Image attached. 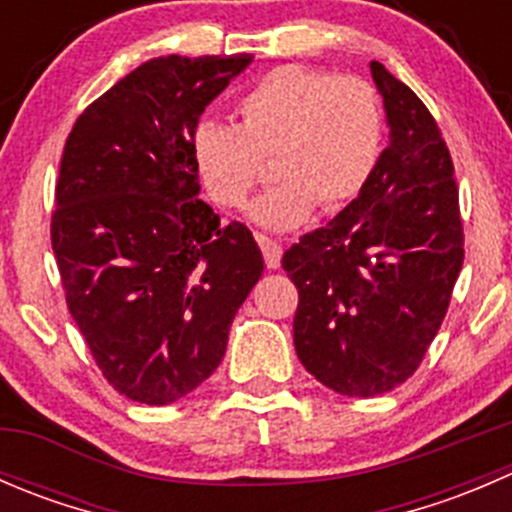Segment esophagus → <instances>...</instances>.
Here are the masks:
<instances>
[{"label":"esophagus","instance_id":"34e87169","mask_svg":"<svg viewBox=\"0 0 512 512\" xmlns=\"http://www.w3.org/2000/svg\"><path fill=\"white\" fill-rule=\"evenodd\" d=\"M257 242H260L262 255H265V265L270 267V270H277V267L282 265V245H280V242L270 240V237H265V235H257Z\"/></svg>","mask_w":512,"mask_h":512}]
</instances>
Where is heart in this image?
Listing matches in <instances>:
<instances>
[{
  "label": "heart",
  "mask_w": 512,
  "mask_h": 512,
  "mask_svg": "<svg viewBox=\"0 0 512 512\" xmlns=\"http://www.w3.org/2000/svg\"><path fill=\"white\" fill-rule=\"evenodd\" d=\"M384 151V108L374 86L307 66H280L237 103V126L203 123L193 163L218 205L245 208L275 158L280 183L250 208L272 232L294 230L322 210L347 208L376 173Z\"/></svg>",
  "instance_id": "1"
}]
</instances>
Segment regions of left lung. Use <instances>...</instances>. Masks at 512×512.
I'll return each mask as SVG.
<instances>
[{
	"mask_svg": "<svg viewBox=\"0 0 512 512\" xmlns=\"http://www.w3.org/2000/svg\"><path fill=\"white\" fill-rule=\"evenodd\" d=\"M369 69L389 146L364 193L282 257L299 292V361L319 384L356 399L386 394L414 374L463 267L446 141L409 86L379 61Z\"/></svg>",
	"mask_w": 512,
	"mask_h": 512,
	"instance_id": "obj_1",
	"label": "left lung"
}]
</instances>
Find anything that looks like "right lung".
<instances>
[{
    "instance_id": "1",
    "label": "right lung",
    "mask_w": 512,
    "mask_h": 512,
    "mask_svg": "<svg viewBox=\"0 0 512 512\" xmlns=\"http://www.w3.org/2000/svg\"><path fill=\"white\" fill-rule=\"evenodd\" d=\"M250 64L158 56L66 138L51 215L66 304L108 384L138 404H173L218 369L262 277L252 232L220 225L193 163L200 116Z\"/></svg>"
}]
</instances>
